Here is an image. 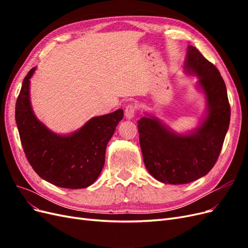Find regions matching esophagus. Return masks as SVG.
Returning a JSON list of instances; mask_svg holds the SVG:
<instances>
[{
	"instance_id": "obj_1",
	"label": "esophagus",
	"mask_w": 248,
	"mask_h": 248,
	"mask_svg": "<svg viewBox=\"0 0 248 248\" xmlns=\"http://www.w3.org/2000/svg\"><path fill=\"white\" fill-rule=\"evenodd\" d=\"M136 110H137V106L136 104H128L125 108V116L127 119H132L134 117V114H136Z\"/></svg>"
}]
</instances>
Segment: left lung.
Segmentation results:
<instances>
[{"instance_id": "8db88e82", "label": "left lung", "mask_w": 248, "mask_h": 248, "mask_svg": "<svg viewBox=\"0 0 248 248\" xmlns=\"http://www.w3.org/2000/svg\"><path fill=\"white\" fill-rule=\"evenodd\" d=\"M186 73L196 74L207 99V115L188 134H178L158 119L139 120L144 163L156 180L166 184H186L207 175L220 154L229 129L231 107L227 87L218 69L194 46H188Z\"/></svg>"}]
</instances>
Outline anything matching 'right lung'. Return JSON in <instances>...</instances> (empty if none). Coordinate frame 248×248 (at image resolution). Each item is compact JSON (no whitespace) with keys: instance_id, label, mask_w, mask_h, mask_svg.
Listing matches in <instances>:
<instances>
[{"instance_id":"right-lung-1","label":"right lung","mask_w":248,"mask_h":248,"mask_svg":"<svg viewBox=\"0 0 248 248\" xmlns=\"http://www.w3.org/2000/svg\"><path fill=\"white\" fill-rule=\"evenodd\" d=\"M22 81L16 106V120L27 159L46 181L63 188H86L98 178L106 161V150L123 109L94 117L78 131L60 136L37 120L30 102V78Z\"/></svg>"}]
</instances>
